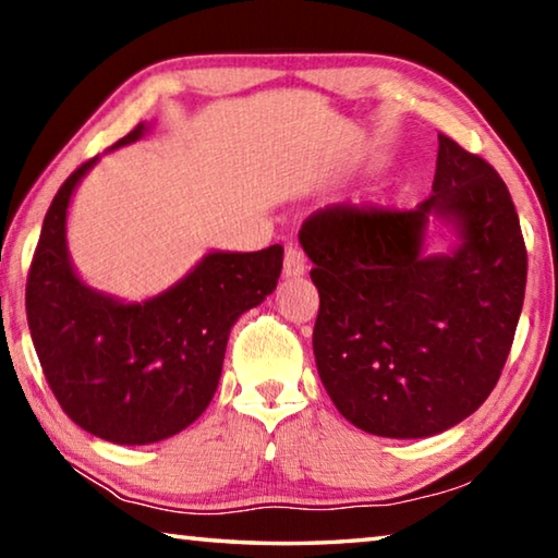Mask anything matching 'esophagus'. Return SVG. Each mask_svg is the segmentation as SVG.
Masks as SVG:
<instances>
[{
	"instance_id": "34e87169",
	"label": "esophagus",
	"mask_w": 558,
	"mask_h": 558,
	"mask_svg": "<svg viewBox=\"0 0 558 558\" xmlns=\"http://www.w3.org/2000/svg\"><path fill=\"white\" fill-rule=\"evenodd\" d=\"M305 256H302V251L298 248L295 243H288L286 245V258H282V276L286 278H298L305 272Z\"/></svg>"
}]
</instances>
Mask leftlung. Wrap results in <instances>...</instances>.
Returning a JSON list of instances; mask_svg holds the SVG:
<instances>
[{"instance_id": "left-lung-1", "label": "left lung", "mask_w": 558, "mask_h": 558, "mask_svg": "<svg viewBox=\"0 0 558 558\" xmlns=\"http://www.w3.org/2000/svg\"><path fill=\"white\" fill-rule=\"evenodd\" d=\"M436 213L459 226L450 257H421ZM300 243L319 292L313 349L337 411L384 438H426L497 386L526 288V245L495 167L438 135L433 194L415 209L335 204Z\"/></svg>"}]
</instances>
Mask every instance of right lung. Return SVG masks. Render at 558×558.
I'll return each mask as SVG.
<instances>
[{
    "label": "right lung",
    "instance_id": "1",
    "mask_svg": "<svg viewBox=\"0 0 558 558\" xmlns=\"http://www.w3.org/2000/svg\"><path fill=\"white\" fill-rule=\"evenodd\" d=\"M140 122L110 149L143 137ZM83 162L46 211L26 278L34 349L63 413L102 440L147 446L184 430L219 386L235 319L278 286L282 245L209 253L184 280L137 305L83 286L65 251V209Z\"/></svg>",
    "mask_w": 558,
    "mask_h": 558
}]
</instances>
